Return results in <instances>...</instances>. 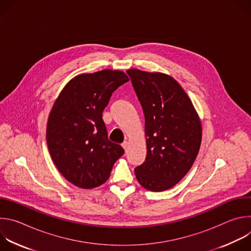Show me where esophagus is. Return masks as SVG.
<instances>
[{
  "mask_svg": "<svg viewBox=\"0 0 251 251\" xmlns=\"http://www.w3.org/2000/svg\"><path fill=\"white\" fill-rule=\"evenodd\" d=\"M128 146H129V143H128V141H124V142L122 143V147L124 148V150H125V151H127Z\"/></svg>",
  "mask_w": 251,
  "mask_h": 251,
  "instance_id": "34e87169",
  "label": "esophagus"
}]
</instances>
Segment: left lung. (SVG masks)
<instances>
[{
    "instance_id": "1",
    "label": "left lung",
    "mask_w": 251,
    "mask_h": 251,
    "mask_svg": "<svg viewBox=\"0 0 251 251\" xmlns=\"http://www.w3.org/2000/svg\"><path fill=\"white\" fill-rule=\"evenodd\" d=\"M145 116L147 156L135 168L149 191L173 188L191 170L200 151L201 124L188 94L172 76L128 69Z\"/></svg>"
}]
</instances>
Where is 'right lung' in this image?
I'll return each mask as SVG.
<instances>
[{
	"instance_id": "right-lung-1",
	"label": "right lung",
	"mask_w": 251,
	"mask_h": 251,
	"mask_svg": "<svg viewBox=\"0 0 251 251\" xmlns=\"http://www.w3.org/2000/svg\"><path fill=\"white\" fill-rule=\"evenodd\" d=\"M129 77L120 70L82 74L61 90L50 113L47 143L68 182L81 189L104 184L124 149L108 140L102 113L112 93Z\"/></svg>"
}]
</instances>
